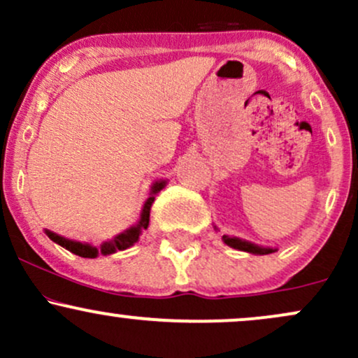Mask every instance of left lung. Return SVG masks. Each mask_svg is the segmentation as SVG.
<instances>
[{"label":"left lung","mask_w":358,"mask_h":358,"mask_svg":"<svg viewBox=\"0 0 358 358\" xmlns=\"http://www.w3.org/2000/svg\"><path fill=\"white\" fill-rule=\"evenodd\" d=\"M222 239H224L225 244L231 245V248L244 250V252H250V254H271V252H274V250H276L273 248H259V245H256V244H250V242L237 239V237L222 236Z\"/></svg>","instance_id":"left-lung-1"}]
</instances>
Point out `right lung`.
Here are the masks:
<instances>
[{
	"label": "right lung",
	"mask_w": 358,
	"mask_h": 358,
	"mask_svg": "<svg viewBox=\"0 0 358 358\" xmlns=\"http://www.w3.org/2000/svg\"><path fill=\"white\" fill-rule=\"evenodd\" d=\"M163 187H165V182L155 183L153 185V193L159 192ZM153 202H155V196L151 195L150 199L146 200L145 207H143L141 219H139V224L136 225V227H131L129 231H126L124 234H121V236H117L114 241L104 242L101 248H94V245L82 244V242L65 239V237L57 236V234H53L50 231H47V236L50 237L53 242H57V244L62 245V248L71 250V252L76 254V256L90 257V259L97 257L99 254H104V256H108V254L116 252V250H124L127 248H131V245H133L134 242L139 239V234H141L143 229H148V224H150V210H151V203H153Z\"/></svg>",
	"instance_id": "right-lung-1"
}]
</instances>
